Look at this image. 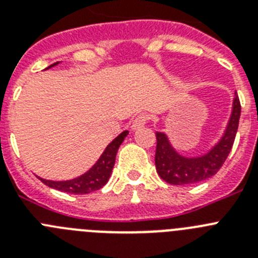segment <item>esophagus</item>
<instances>
[{
  "instance_id": "34e87169",
  "label": "esophagus",
  "mask_w": 258,
  "mask_h": 258,
  "mask_svg": "<svg viewBox=\"0 0 258 258\" xmlns=\"http://www.w3.org/2000/svg\"><path fill=\"white\" fill-rule=\"evenodd\" d=\"M147 120H149V117L146 115H138L136 118H134L133 121H132V131H137V129H140V127L145 126L146 124H147Z\"/></svg>"
}]
</instances>
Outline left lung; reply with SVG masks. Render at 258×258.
Instances as JSON below:
<instances>
[{
    "mask_svg": "<svg viewBox=\"0 0 258 258\" xmlns=\"http://www.w3.org/2000/svg\"><path fill=\"white\" fill-rule=\"evenodd\" d=\"M240 101L235 94L229 124L220 142L203 156L184 157L175 151L164 133H156L155 165L160 178L170 184H191L211 178L223 165L235 141L240 118Z\"/></svg>",
    "mask_w": 258,
    "mask_h": 258,
    "instance_id": "1",
    "label": "left lung"
}]
</instances>
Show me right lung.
<instances>
[{"mask_svg":"<svg viewBox=\"0 0 258 258\" xmlns=\"http://www.w3.org/2000/svg\"><path fill=\"white\" fill-rule=\"evenodd\" d=\"M58 63L59 61H56L54 64L49 66L47 70L56 66ZM127 134H129V132L125 131L120 136L116 137L115 140L107 146L106 150L101 155V157L98 159L97 163L88 172L84 173L80 177H77V178L70 179V181H49V179L40 178V177L38 178L41 179L42 183H45L49 187L63 191V192L75 194V195H84V194H89L93 192V191L99 190V188L103 187L104 184L108 182L109 175L112 173L113 165H115L117 150Z\"/></svg>","mask_w":258,"mask_h":258,"instance_id":"1","label":"right lung"}]
</instances>
